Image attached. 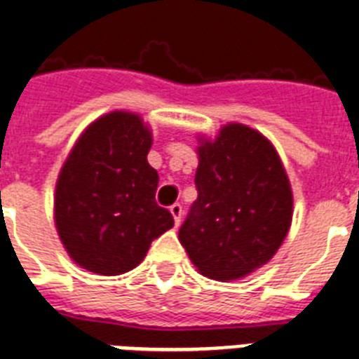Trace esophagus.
Segmentation results:
<instances>
[{
  "instance_id": "1",
  "label": "esophagus",
  "mask_w": 359,
  "mask_h": 359,
  "mask_svg": "<svg viewBox=\"0 0 359 359\" xmlns=\"http://www.w3.org/2000/svg\"><path fill=\"white\" fill-rule=\"evenodd\" d=\"M169 212H171V216H173L175 225L179 227L180 218H182V207H180L179 203H175V205H171V207H169Z\"/></svg>"
}]
</instances>
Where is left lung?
Returning a JSON list of instances; mask_svg holds the SVG:
<instances>
[{
  "mask_svg": "<svg viewBox=\"0 0 359 359\" xmlns=\"http://www.w3.org/2000/svg\"><path fill=\"white\" fill-rule=\"evenodd\" d=\"M197 201L179 231L194 266L235 281L264 266L292 224V190L272 141L240 123L197 135Z\"/></svg>",
  "mask_w": 359,
  "mask_h": 359,
  "instance_id": "1",
  "label": "left lung"
}]
</instances>
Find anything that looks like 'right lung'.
Instances as JSON below:
<instances>
[{"label":"right lung","instance_id":"1","mask_svg":"<svg viewBox=\"0 0 359 359\" xmlns=\"http://www.w3.org/2000/svg\"><path fill=\"white\" fill-rule=\"evenodd\" d=\"M151 147V126L115 109L93 121L70 149L55 182L53 219L65 251L87 272H130L152 240L173 227L171 212L154 201Z\"/></svg>","mask_w":359,"mask_h":359}]
</instances>
